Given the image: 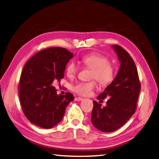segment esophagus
<instances>
[{
	"label": "esophagus",
	"instance_id": "obj_1",
	"mask_svg": "<svg viewBox=\"0 0 159 159\" xmlns=\"http://www.w3.org/2000/svg\"><path fill=\"white\" fill-rule=\"evenodd\" d=\"M82 100H83V98H82V97H75V101H81Z\"/></svg>",
	"mask_w": 159,
	"mask_h": 159
}]
</instances>
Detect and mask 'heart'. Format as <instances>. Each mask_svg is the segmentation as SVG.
Returning <instances> with one entry per match:
<instances>
[{
    "instance_id": "b5f03b06",
    "label": "heart",
    "mask_w": 159,
    "mask_h": 159,
    "mask_svg": "<svg viewBox=\"0 0 159 159\" xmlns=\"http://www.w3.org/2000/svg\"><path fill=\"white\" fill-rule=\"evenodd\" d=\"M81 61L87 68L92 69L90 79L96 80L102 86H107L114 79L115 68L109 63L107 57L96 53L86 54ZM78 67L75 62H70L66 66V73L69 77H74L77 73ZM96 86L93 80L88 82H79L73 86V91L81 96H89Z\"/></svg>"
}]
</instances>
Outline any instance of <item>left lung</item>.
<instances>
[{
	"label": "left lung",
	"mask_w": 159,
	"mask_h": 159,
	"mask_svg": "<svg viewBox=\"0 0 159 159\" xmlns=\"http://www.w3.org/2000/svg\"><path fill=\"white\" fill-rule=\"evenodd\" d=\"M112 48L120 66L114 81L97 97L100 100L109 98L106 106L102 107L101 103L93 101L91 116L95 128L103 132L114 131L129 120L135 112L141 90L138 72L131 56L118 45Z\"/></svg>",
	"instance_id": "1"
}]
</instances>
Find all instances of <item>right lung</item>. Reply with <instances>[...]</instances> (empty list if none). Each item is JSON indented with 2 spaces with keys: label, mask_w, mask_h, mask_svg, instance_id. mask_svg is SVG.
Wrapping results in <instances>:
<instances>
[{
  "label": "right lung",
  "mask_w": 159,
  "mask_h": 159,
  "mask_svg": "<svg viewBox=\"0 0 159 159\" xmlns=\"http://www.w3.org/2000/svg\"><path fill=\"white\" fill-rule=\"evenodd\" d=\"M73 54L65 48H50L34 54L24 65L20 77L19 97L24 115L43 129L62 120L73 95L57 94L53 82L64 77L66 64Z\"/></svg>",
  "instance_id": "right-lung-1"
}]
</instances>
